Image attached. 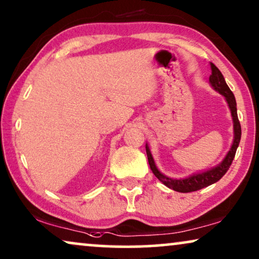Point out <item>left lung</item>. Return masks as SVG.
Instances as JSON below:
<instances>
[{
	"label": "left lung",
	"instance_id": "left-lung-1",
	"mask_svg": "<svg viewBox=\"0 0 259 259\" xmlns=\"http://www.w3.org/2000/svg\"><path fill=\"white\" fill-rule=\"evenodd\" d=\"M211 71H212V74L209 75V82H211V85L214 88V90H217L219 94H222L224 97L226 98L227 104L230 106L231 113H232V119H233V129H234L233 144L232 147H231L229 153H227L226 157L223 160L222 163L217 165V167L213 168V169L204 171V173L201 174H194L187 179H180V180H177V179H170L165 177V175L162 174L161 171L157 169L156 165H155L154 158L150 154L149 148H148V146H146L148 162H149L150 169L154 173L155 177H156L162 184L167 186V187H169L171 189H174V191L180 192V193H189V192L199 191V189L205 188L207 187V186L219 181L220 179L225 175L226 171L229 170L230 165L232 164L237 148L239 146L240 137H242V127H240L239 119H238L237 103H236V98H234V95L232 94V91H231L229 86H227L222 72H220L219 68L212 63H211Z\"/></svg>",
	"mask_w": 259,
	"mask_h": 259
}]
</instances>
